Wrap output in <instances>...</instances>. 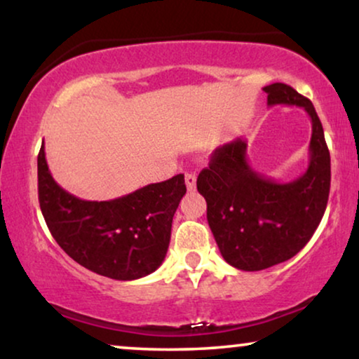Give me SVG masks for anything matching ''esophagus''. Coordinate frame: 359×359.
Here are the masks:
<instances>
[{
  "label": "esophagus",
  "instance_id": "1",
  "mask_svg": "<svg viewBox=\"0 0 359 359\" xmlns=\"http://www.w3.org/2000/svg\"><path fill=\"white\" fill-rule=\"evenodd\" d=\"M184 180H186V186H188L189 191L196 188V175L194 173H186Z\"/></svg>",
  "mask_w": 359,
  "mask_h": 359
}]
</instances>
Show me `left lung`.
Segmentation results:
<instances>
[{"mask_svg":"<svg viewBox=\"0 0 359 359\" xmlns=\"http://www.w3.org/2000/svg\"><path fill=\"white\" fill-rule=\"evenodd\" d=\"M263 91L268 106H299L311 116L306 173L291 183L264 178L248 165L247 140L235 139L215 149L196 183L220 253L242 271L266 269L301 252L320 224L330 193V151L311 100L284 83Z\"/></svg>","mask_w":359,"mask_h":359,"instance_id":"1","label":"left lung"}]
</instances>
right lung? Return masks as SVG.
Here are the masks:
<instances>
[{"label":"right lung","mask_w":359,"mask_h":359,"mask_svg":"<svg viewBox=\"0 0 359 359\" xmlns=\"http://www.w3.org/2000/svg\"><path fill=\"white\" fill-rule=\"evenodd\" d=\"M39 204L52 237L68 257L101 276L132 281L163 263L171 222L186 193L184 175L111 201H83L48 171L43 144L37 156Z\"/></svg>","instance_id":"add662e5"}]
</instances>
